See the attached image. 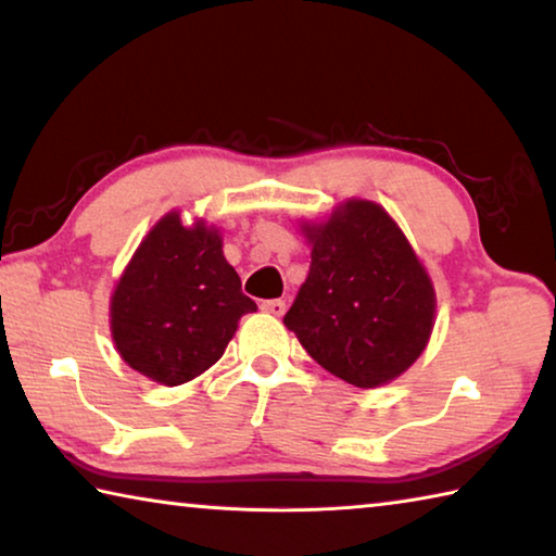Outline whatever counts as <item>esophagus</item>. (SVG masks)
<instances>
[{
    "mask_svg": "<svg viewBox=\"0 0 556 556\" xmlns=\"http://www.w3.org/2000/svg\"><path fill=\"white\" fill-rule=\"evenodd\" d=\"M262 312L271 314V316H285L287 312V304L281 299H269V301H262Z\"/></svg>",
    "mask_w": 556,
    "mask_h": 556,
    "instance_id": "obj_1",
    "label": "esophagus"
}]
</instances>
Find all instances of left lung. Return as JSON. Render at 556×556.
<instances>
[{"label":"left lung","instance_id":"8db88e82","mask_svg":"<svg viewBox=\"0 0 556 556\" xmlns=\"http://www.w3.org/2000/svg\"><path fill=\"white\" fill-rule=\"evenodd\" d=\"M301 230L312 267L285 326L321 368L355 388L400 378L427 348L437 296L397 223L382 205L353 199Z\"/></svg>","mask_w":556,"mask_h":556}]
</instances>
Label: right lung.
<instances>
[{
  "mask_svg": "<svg viewBox=\"0 0 556 556\" xmlns=\"http://www.w3.org/2000/svg\"><path fill=\"white\" fill-rule=\"evenodd\" d=\"M257 304L242 294L218 228L176 211L139 244L110 299V331L131 370L184 384L220 361L238 321Z\"/></svg>",
  "mask_w": 556,
  "mask_h": 556,
  "instance_id": "obj_1",
  "label": "right lung"
}]
</instances>
